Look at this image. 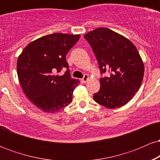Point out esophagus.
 <instances>
[{"label":"esophagus","instance_id":"1","mask_svg":"<svg viewBox=\"0 0 160 160\" xmlns=\"http://www.w3.org/2000/svg\"><path fill=\"white\" fill-rule=\"evenodd\" d=\"M88 80H89V76H88L87 74H85V75H84L83 78L82 79V82H83V83H85V82L88 81Z\"/></svg>","mask_w":160,"mask_h":160}]
</instances>
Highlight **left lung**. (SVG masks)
I'll use <instances>...</instances> for the list:
<instances>
[{"label":"left lung","instance_id":"8db88e82","mask_svg":"<svg viewBox=\"0 0 160 160\" xmlns=\"http://www.w3.org/2000/svg\"><path fill=\"white\" fill-rule=\"evenodd\" d=\"M98 60L101 72L100 89L95 102L110 109L120 108L132 98L142 82L144 65L132 41L106 28H98L84 35Z\"/></svg>","mask_w":160,"mask_h":160}]
</instances>
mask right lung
<instances>
[{
	"label": "right lung",
	"instance_id": "1",
	"mask_svg": "<svg viewBox=\"0 0 160 160\" xmlns=\"http://www.w3.org/2000/svg\"><path fill=\"white\" fill-rule=\"evenodd\" d=\"M80 34L54 33L31 42L17 60V74L28 98L40 111L54 113L71 103L80 80L71 78L66 54L80 39ZM67 68L63 75H56Z\"/></svg>",
	"mask_w": 160,
	"mask_h": 160
}]
</instances>
